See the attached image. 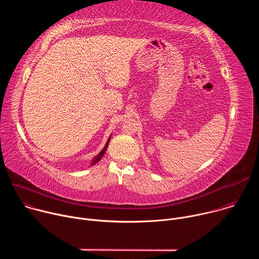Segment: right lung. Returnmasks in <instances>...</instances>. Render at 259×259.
Masks as SVG:
<instances>
[{
  "instance_id": "1",
  "label": "right lung",
  "mask_w": 259,
  "mask_h": 259,
  "mask_svg": "<svg viewBox=\"0 0 259 259\" xmlns=\"http://www.w3.org/2000/svg\"><path fill=\"white\" fill-rule=\"evenodd\" d=\"M110 137H112V135H109V137H108V139H107V141H106V143H105V145H104V147L103 149L101 150V152L96 156V157H94L92 160H91V162H90V167L91 166H93V165H95L96 163H98L100 160H101V158L103 157V155L105 154V151H106V149H107V146H108V144H109V140H110Z\"/></svg>"
}]
</instances>
